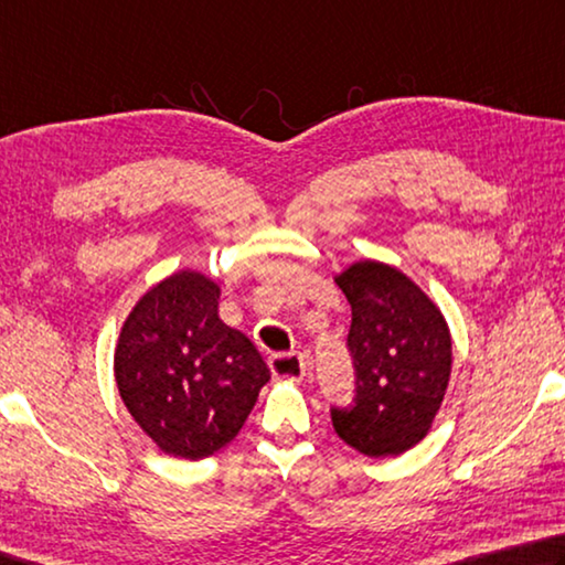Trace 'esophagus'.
Here are the masks:
<instances>
[{
    "label": "esophagus",
    "instance_id": "34e87169",
    "mask_svg": "<svg viewBox=\"0 0 565 565\" xmlns=\"http://www.w3.org/2000/svg\"><path fill=\"white\" fill-rule=\"evenodd\" d=\"M274 377L281 381H301L306 375V358L301 353H276L269 358Z\"/></svg>",
    "mask_w": 565,
    "mask_h": 565
}]
</instances>
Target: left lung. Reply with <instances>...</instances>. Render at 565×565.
Returning a JSON list of instances; mask_svg holds the SVG:
<instances>
[{
	"label": "left lung",
	"mask_w": 565,
	"mask_h": 565,
	"mask_svg": "<svg viewBox=\"0 0 565 565\" xmlns=\"http://www.w3.org/2000/svg\"><path fill=\"white\" fill-rule=\"evenodd\" d=\"M335 284L353 316L355 397L331 407L333 429L365 457H397L433 427L452 373V335L433 299L395 266L355 262Z\"/></svg>",
	"instance_id": "1"
}]
</instances>
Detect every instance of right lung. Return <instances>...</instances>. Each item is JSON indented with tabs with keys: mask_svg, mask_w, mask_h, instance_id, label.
<instances>
[{
	"mask_svg": "<svg viewBox=\"0 0 565 565\" xmlns=\"http://www.w3.org/2000/svg\"><path fill=\"white\" fill-rule=\"evenodd\" d=\"M220 286L178 271L132 306L116 345L118 393L162 452L204 459L239 435L269 367L220 313Z\"/></svg>",
	"mask_w": 565,
	"mask_h": 565,
	"instance_id": "add662e5",
	"label": "right lung"
}]
</instances>
